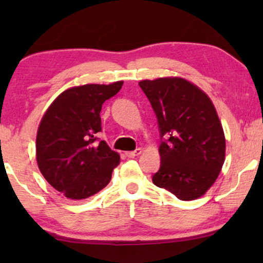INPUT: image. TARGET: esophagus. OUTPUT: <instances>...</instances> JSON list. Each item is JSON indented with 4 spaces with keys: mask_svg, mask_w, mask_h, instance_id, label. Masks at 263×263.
<instances>
[{
    "mask_svg": "<svg viewBox=\"0 0 263 263\" xmlns=\"http://www.w3.org/2000/svg\"><path fill=\"white\" fill-rule=\"evenodd\" d=\"M141 148H136L135 151H132V152H125V156L128 158H134V157H138L139 154H141Z\"/></svg>",
    "mask_w": 263,
    "mask_h": 263,
    "instance_id": "esophagus-1",
    "label": "esophagus"
}]
</instances>
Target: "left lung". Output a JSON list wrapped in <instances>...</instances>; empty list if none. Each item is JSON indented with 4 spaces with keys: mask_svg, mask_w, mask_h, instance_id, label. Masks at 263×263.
I'll use <instances>...</instances> for the list:
<instances>
[{
    "mask_svg": "<svg viewBox=\"0 0 263 263\" xmlns=\"http://www.w3.org/2000/svg\"><path fill=\"white\" fill-rule=\"evenodd\" d=\"M139 86L156 112L160 132L161 161L153 183L183 201L202 196L225 160V135L213 103L182 78L143 80Z\"/></svg>",
    "mask_w": 263,
    "mask_h": 263,
    "instance_id": "obj_1",
    "label": "left lung"
}]
</instances>
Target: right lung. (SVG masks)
Listing matches in <instances>:
<instances>
[{
  "instance_id": "right-lung-1",
  "label": "right lung",
  "mask_w": 263,
  "mask_h": 263,
  "mask_svg": "<svg viewBox=\"0 0 263 263\" xmlns=\"http://www.w3.org/2000/svg\"><path fill=\"white\" fill-rule=\"evenodd\" d=\"M123 81L68 88L43 116L35 140L42 175L57 192L71 200L95 195L109 184L120 154L99 141L100 110L117 95Z\"/></svg>"
}]
</instances>
